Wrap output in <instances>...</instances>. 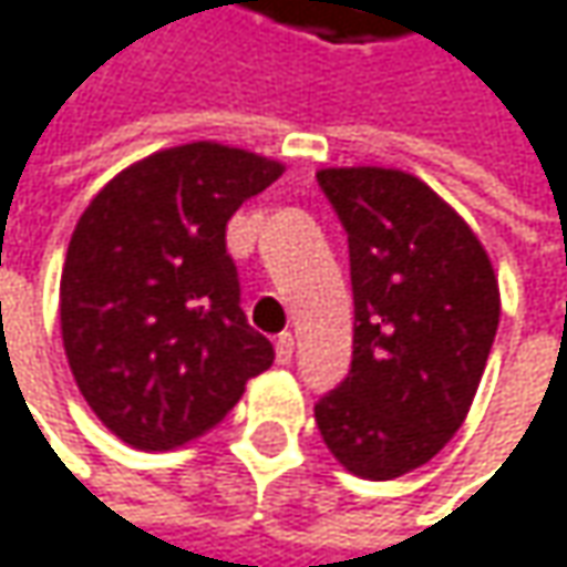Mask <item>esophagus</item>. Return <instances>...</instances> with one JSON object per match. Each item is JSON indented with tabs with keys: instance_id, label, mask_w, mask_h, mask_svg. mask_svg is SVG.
Returning <instances> with one entry per match:
<instances>
[{
	"instance_id": "esophagus-1",
	"label": "esophagus",
	"mask_w": 567,
	"mask_h": 567,
	"mask_svg": "<svg viewBox=\"0 0 567 567\" xmlns=\"http://www.w3.org/2000/svg\"><path fill=\"white\" fill-rule=\"evenodd\" d=\"M291 357H295V337H291V331H285L276 340V360L279 363H291Z\"/></svg>"
}]
</instances>
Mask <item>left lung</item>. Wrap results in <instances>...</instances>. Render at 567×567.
I'll return each instance as SVG.
<instances>
[{
  "instance_id": "left-lung-1",
  "label": "left lung",
  "mask_w": 567,
  "mask_h": 567,
  "mask_svg": "<svg viewBox=\"0 0 567 567\" xmlns=\"http://www.w3.org/2000/svg\"><path fill=\"white\" fill-rule=\"evenodd\" d=\"M350 243L353 363L315 405L343 471L392 481L464 425L499 324L484 243L422 178L399 168H321Z\"/></svg>"
}]
</instances>
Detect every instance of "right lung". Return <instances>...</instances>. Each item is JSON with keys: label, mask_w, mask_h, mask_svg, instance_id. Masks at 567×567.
<instances>
[{"label": "right lung", "mask_w": 567, "mask_h": 567, "mask_svg": "<svg viewBox=\"0 0 567 567\" xmlns=\"http://www.w3.org/2000/svg\"><path fill=\"white\" fill-rule=\"evenodd\" d=\"M220 142L162 148L80 214L61 272V337L93 415L138 451H172L239 402L276 350L246 324L227 220L282 178Z\"/></svg>", "instance_id": "right-lung-1"}]
</instances>
